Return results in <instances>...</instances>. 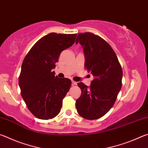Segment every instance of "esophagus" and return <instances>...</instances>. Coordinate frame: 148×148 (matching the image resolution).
Listing matches in <instances>:
<instances>
[{
    "instance_id": "esophagus-1",
    "label": "esophagus",
    "mask_w": 148,
    "mask_h": 148,
    "mask_svg": "<svg viewBox=\"0 0 148 148\" xmlns=\"http://www.w3.org/2000/svg\"><path fill=\"white\" fill-rule=\"evenodd\" d=\"M72 86H76V85H77V82H74V80H72Z\"/></svg>"
}]
</instances>
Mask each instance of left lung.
Returning a JSON list of instances; mask_svg holds the SVG:
<instances>
[{
  "label": "left lung",
  "instance_id": "obj_1",
  "mask_svg": "<svg viewBox=\"0 0 148 148\" xmlns=\"http://www.w3.org/2000/svg\"><path fill=\"white\" fill-rule=\"evenodd\" d=\"M78 42L84 49L85 68L95 79L89 87L83 82L77 84L82 95L76 100V110L85 119H97L104 116L116 101L122 86V68L112 47L98 35L79 33L76 40Z\"/></svg>",
  "mask_w": 148,
  "mask_h": 148
}]
</instances>
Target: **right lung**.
I'll use <instances>...</instances> for the list:
<instances>
[{
    "instance_id": "1",
    "label": "right lung",
    "mask_w": 148,
    "mask_h": 148,
    "mask_svg": "<svg viewBox=\"0 0 148 148\" xmlns=\"http://www.w3.org/2000/svg\"><path fill=\"white\" fill-rule=\"evenodd\" d=\"M77 34L51 32L37 41L26 55L19 76L21 95L29 111L40 119L59 114L71 81L55 76L60 53L75 42Z\"/></svg>"
}]
</instances>
